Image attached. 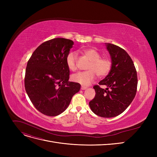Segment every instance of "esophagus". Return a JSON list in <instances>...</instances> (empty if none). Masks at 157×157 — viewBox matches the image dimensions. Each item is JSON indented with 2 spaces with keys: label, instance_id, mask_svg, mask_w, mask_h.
<instances>
[{
  "label": "esophagus",
  "instance_id": "esophagus-1",
  "mask_svg": "<svg viewBox=\"0 0 157 157\" xmlns=\"http://www.w3.org/2000/svg\"><path fill=\"white\" fill-rule=\"evenodd\" d=\"M86 88H87L86 86H81V90H85V89H86Z\"/></svg>",
  "mask_w": 157,
  "mask_h": 157
}]
</instances>
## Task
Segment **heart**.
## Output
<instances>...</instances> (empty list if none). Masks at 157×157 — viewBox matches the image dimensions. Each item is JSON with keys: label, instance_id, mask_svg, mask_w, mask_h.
<instances>
[{"label": "heart", "instance_id": "obj_1", "mask_svg": "<svg viewBox=\"0 0 157 157\" xmlns=\"http://www.w3.org/2000/svg\"><path fill=\"white\" fill-rule=\"evenodd\" d=\"M82 53L90 60L86 71L78 72L71 76L73 82L82 85H89L96 79V76L104 77L108 75L111 68V62L108 58H101L99 52L94 48H88L82 50ZM66 65L69 70L74 71L77 68V54L69 52L66 58Z\"/></svg>", "mask_w": 157, "mask_h": 157}]
</instances>
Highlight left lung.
<instances>
[{"label":"left lung","mask_w":157,"mask_h":157,"mask_svg":"<svg viewBox=\"0 0 157 157\" xmlns=\"http://www.w3.org/2000/svg\"><path fill=\"white\" fill-rule=\"evenodd\" d=\"M110 54L112 65L107 77L95 85L96 96L89 102L96 115L111 118L124 112L135 98L137 76L134 62L127 52L117 45L105 43ZM101 85H105L106 89Z\"/></svg>","instance_id":"obj_1"}]
</instances>
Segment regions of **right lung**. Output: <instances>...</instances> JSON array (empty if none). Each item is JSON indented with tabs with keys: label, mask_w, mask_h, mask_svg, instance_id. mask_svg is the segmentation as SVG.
Wrapping results in <instances>:
<instances>
[{
	"label": "right lung",
	"mask_w": 157,
	"mask_h": 157,
	"mask_svg": "<svg viewBox=\"0 0 157 157\" xmlns=\"http://www.w3.org/2000/svg\"><path fill=\"white\" fill-rule=\"evenodd\" d=\"M73 40L56 38L42 43L27 64L25 88L33 105L45 115L55 117L69 106L80 88L79 83L69 81L70 71L66 58Z\"/></svg>",
	"instance_id": "right-lung-1"
}]
</instances>
